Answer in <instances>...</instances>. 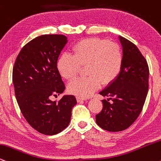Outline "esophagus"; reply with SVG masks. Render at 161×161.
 Returning a JSON list of instances; mask_svg holds the SVG:
<instances>
[{"label": "esophagus", "instance_id": "esophagus-1", "mask_svg": "<svg viewBox=\"0 0 161 161\" xmlns=\"http://www.w3.org/2000/svg\"><path fill=\"white\" fill-rule=\"evenodd\" d=\"M76 99H77V101L78 102H81V101H84V100H86L87 99H86V98H84V97H80V96H77L76 97Z\"/></svg>", "mask_w": 161, "mask_h": 161}]
</instances>
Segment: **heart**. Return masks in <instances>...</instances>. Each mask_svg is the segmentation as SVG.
<instances>
[{
    "mask_svg": "<svg viewBox=\"0 0 161 161\" xmlns=\"http://www.w3.org/2000/svg\"><path fill=\"white\" fill-rule=\"evenodd\" d=\"M122 65V50L118 43L96 37L78 41L72 47V55L62 53L56 62L58 71L67 80L76 77L81 66L87 65L89 76L79 77L68 86L71 93L82 97L91 95L101 84H111L120 74Z\"/></svg>",
    "mask_w": 161,
    "mask_h": 161,
    "instance_id": "b5f03b06",
    "label": "heart"
}]
</instances>
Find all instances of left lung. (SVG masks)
<instances>
[{
    "label": "left lung",
    "instance_id": "8db88e82",
    "mask_svg": "<svg viewBox=\"0 0 161 161\" xmlns=\"http://www.w3.org/2000/svg\"><path fill=\"white\" fill-rule=\"evenodd\" d=\"M118 37L123 48L121 70L118 77L99 92L108 99L103 100V110L96 115V124L110 132L122 131L133 124L142 110L148 90L147 61L134 43L121 36Z\"/></svg>",
    "mask_w": 161,
    "mask_h": 161
}]
</instances>
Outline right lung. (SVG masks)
<instances>
[{"label":"right lung","mask_w":161,"mask_h":161,"mask_svg":"<svg viewBox=\"0 0 161 161\" xmlns=\"http://www.w3.org/2000/svg\"><path fill=\"white\" fill-rule=\"evenodd\" d=\"M68 42L62 35H44L25 44L13 69L16 101L31 127L44 135H55L69 126L75 96L65 95L58 103L52 96L63 92L65 86L56 67L60 53Z\"/></svg>","instance_id":"obj_1"}]
</instances>
